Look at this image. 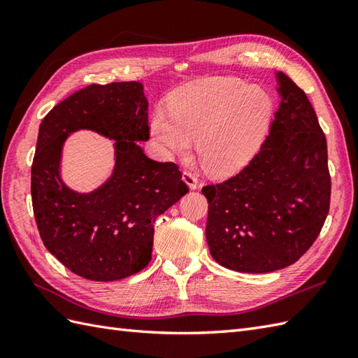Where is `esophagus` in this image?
<instances>
[{
	"instance_id": "34e87169",
	"label": "esophagus",
	"mask_w": 358,
	"mask_h": 358,
	"mask_svg": "<svg viewBox=\"0 0 358 358\" xmlns=\"http://www.w3.org/2000/svg\"><path fill=\"white\" fill-rule=\"evenodd\" d=\"M183 181L191 189H199V186H200L199 178H196V175L194 172H191V171H185L183 172Z\"/></svg>"
}]
</instances>
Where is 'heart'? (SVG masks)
<instances>
[{
	"label": "heart",
	"mask_w": 358,
	"mask_h": 358,
	"mask_svg": "<svg viewBox=\"0 0 358 358\" xmlns=\"http://www.w3.org/2000/svg\"><path fill=\"white\" fill-rule=\"evenodd\" d=\"M262 87L240 78H210L181 90L171 113L157 110L152 135L166 154L183 155L196 138V155L212 173L245 164L260 146L272 115Z\"/></svg>",
	"instance_id": "obj_1"
}]
</instances>
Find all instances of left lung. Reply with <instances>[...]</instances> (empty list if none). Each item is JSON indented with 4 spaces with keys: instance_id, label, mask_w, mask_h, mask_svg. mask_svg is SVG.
Listing matches in <instances>:
<instances>
[{
    "instance_id": "obj_1",
    "label": "left lung",
    "mask_w": 358,
    "mask_h": 358,
    "mask_svg": "<svg viewBox=\"0 0 358 358\" xmlns=\"http://www.w3.org/2000/svg\"><path fill=\"white\" fill-rule=\"evenodd\" d=\"M281 101L254 158L223 183L201 189L210 255L227 269L263 273L313 246L331 203L328 146L306 94L277 73Z\"/></svg>"
}]
</instances>
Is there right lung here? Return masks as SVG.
Instances as JSON below:
<instances>
[{"label":"right lung","mask_w":358,"mask_h":358,"mask_svg":"<svg viewBox=\"0 0 358 358\" xmlns=\"http://www.w3.org/2000/svg\"><path fill=\"white\" fill-rule=\"evenodd\" d=\"M90 128L116 140V169L96 192L78 194L59 177L61 149L71 131ZM148 100L136 81L90 85L44 117L32 163V206L40 237L77 275L121 280L146 268L158 215L189 192L178 166L154 162Z\"/></svg>","instance_id":"obj_1"}]
</instances>
